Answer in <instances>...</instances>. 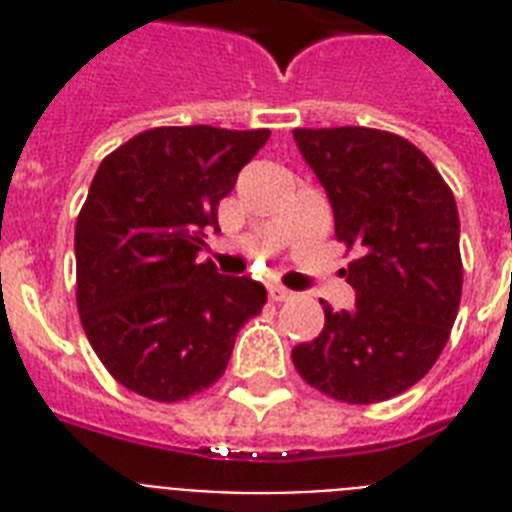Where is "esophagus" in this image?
I'll use <instances>...</instances> for the list:
<instances>
[{"instance_id": "1", "label": "esophagus", "mask_w": 512, "mask_h": 512, "mask_svg": "<svg viewBox=\"0 0 512 512\" xmlns=\"http://www.w3.org/2000/svg\"><path fill=\"white\" fill-rule=\"evenodd\" d=\"M271 300H273V303H289V300H295V292H292V289H287V287H279V284H273Z\"/></svg>"}]
</instances>
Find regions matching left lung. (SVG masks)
Instances as JSON below:
<instances>
[{"instance_id":"8db88e82","label":"left lung","mask_w":512,"mask_h":512,"mask_svg":"<svg viewBox=\"0 0 512 512\" xmlns=\"http://www.w3.org/2000/svg\"><path fill=\"white\" fill-rule=\"evenodd\" d=\"M327 188L350 260L353 311L324 300V329L292 350L311 388L342 404L404 393L436 364L462 297L460 215L452 188L420 148L372 127L295 130Z\"/></svg>"}]
</instances>
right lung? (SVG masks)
Listing matches in <instances>:
<instances>
[{
    "mask_svg": "<svg viewBox=\"0 0 512 512\" xmlns=\"http://www.w3.org/2000/svg\"><path fill=\"white\" fill-rule=\"evenodd\" d=\"M271 130L154 127L111 151L76 217V308L119 385L175 404L223 377L265 287L199 263L204 228Z\"/></svg>",
    "mask_w": 512,
    "mask_h": 512,
    "instance_id": "add662e5",
    "label": "right lung"
}]
</instances>
